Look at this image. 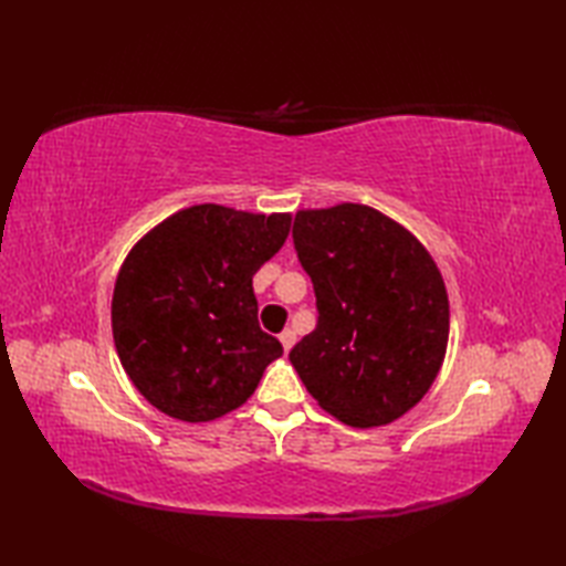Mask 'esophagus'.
I'll use <instances>...</instances> for the list:
<instances>
[{
    "instance_id": "1",
    "label": "esophagus",
    "mask_w": 566,
    "mask_h": 566,
    "mask_svg": "<svg viewBox=\"0 0 566 566\" xmlns=\"http://www.w3.org/2000/svg\"><path fill=\"white\" fill-rule=\"evenodd\" d=\"M294 340H296V335H294V331H282L280 333V343H282V347H284V353H290L292 350V345H294Z\"/></svg>"
}]
</instances>
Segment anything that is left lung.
Returning <instances> with one entry per match:
<instances>
[{
    "label": "left lung",
    "instance_id": "8db88e82",
    "mask_svg": "<svg viewBox=\"0 0 566 566\" xmlns=\"http://www.w3.org/2000/svg\"><path fill=\"white\" fill-rule=\"evenodd\" d=\"M294 245L318 326L290 363L340 423H394L428 394L448 350L450 302L436 260L399 221L353 201L296 211Z\"/></svg>",
    "mask_w": 566,
    "mask_h": 566
}]
</instances>
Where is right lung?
<instances>
[{
  "mask_svg": "<svg viewBox=\"0 0 566 566\" xmlns=\"http://www.w3.org/2000/svg\"><path fill=\"white\" fill-rule=\"evenodd\" d=\"M292 213L195 203L130 248L112 296V333L150 406L207 423L243 406L282 345L260 331L252 276L280 252Z\"/></svg>",
  "mask_w": 566,
  "mask_h": 566,
  "instance_id": "right-lung-1",
  "label": "right lung"
}]
</instances>
